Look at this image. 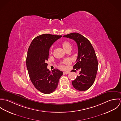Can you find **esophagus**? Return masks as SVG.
Listing matches in <instances>:
<instances>
[{
    "instance_id": "obj_1",
    "label": "esophagus",
    "mask_w": 121,
    "mask_h": 121,
    "mask_svg": "<svg viewBox=\"0 0 121 121\" xmlns=\"http://www.w3.org/2000/svg\"><path fill=\"white\" fill-rule=\"evenodd\" d=\"M63 73H64V74H68V73H69V71H67V72H63Z\"/></svg>"
}]
</instances>
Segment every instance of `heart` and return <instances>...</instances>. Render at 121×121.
Listing matches in <instances>:
<instances>
[{"instance_id":"obj_1","label":"heart","mask_w":121,"mask_h":121,"mask_svg":"<svg viewBox=\"0 0 121 121\" xmlns=\"http://www.w3.org/2000/svg\"><path fill=\"white\" fill-rule=\"evenodd\" d=\"M62 47L64 49L65 51H66V50H67L68 49H72V45L71 44V43L67 41H65L63 42L62 43ZM52 48H51V51H52ZM70 63V60L69 59H66L62 63H60V68L64 69L66 68V66L64 65H69Z\"/></svg>"}]
</instances>
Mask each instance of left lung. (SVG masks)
Here are the masks:
<instances>
[{
    "label": "left lung",
    "instance_id": "obj_1",
    "mask_svg": "<svg viewBox=\"0 0 121 121\" xmlns=\"http://www.w3.org/2000/svg\"><path fill=\"white\" fill-rule=\"evenodd\" d=\"M73 39L77 43L78 56L73 69H81L80 75L72 82L73 86L77 90L84 91L93 84L98 70V60L95 50L90 41L82 35L77 33L63 36ZM76 72L73 69L71 71Z\"/></svg>",
    "mask_w": 121,
    "mask_h": 121
}]
</instances>
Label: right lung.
Wrapping results in <instances>:
<instances>
[{
    "instance_id": "add662e5",
    "label": "right lung",
    "mask_w": 121,
    "mask_h": 121,
    "mask_svg": "<svg viewBox=\"0 0 121 121\" xmlns=\"http://www.w3.org/2000/svg\"><path fill=\"white\" fill-rule=\"evenodd\" d=\"M61 35L43 34L33 40L28 49L26 60V67L30 79L36 89L48 94L57 88L63 72L58 69L51 72L47 69L49 49L53 43Z\"/></svg>"
}]
</instances>
